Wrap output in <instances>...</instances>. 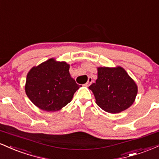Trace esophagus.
<instances>
[{"label": "esophagus", "mask_w": 159, "mask_h": 159, "mask_svg": "<svg viewBox=\"0 0 159 159\" xmlns=\"http://www.w3.org/2000/svg\"><path fill=\"white\" fill-rule=\"evenodd\" d=\"M92 82H93L92 78H88V81H87V82L84 85L86 86V87H89V86L91 84V83H92Z\"/></svg>", "instance_id": "esophagus-1"}]
</instances>
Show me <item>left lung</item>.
Returning <instances> with one entry per match:
<instances>
[{
  "mask_svg": "<svg viewBox=\"0 0 159 159\" xmlns=\"http://www.w3.org/2000/svg\"><path fill=\"white\" fill-rule=\"evenodd\" d=\"M97 79L89 87L96 103L111 114L126 110L135 101L138 86L121 66L98 67Z\"/></svg>",
  "mask_w": 159,
  "mask_h": 159,
  "instance_id": "1",
  "label": "left lung"
}]
</instances>
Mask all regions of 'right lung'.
I'll return each mask as SVG.
<instances>
[{
    "label": "right lung",
    "instance_id": "add662e5",
    "mask_svg": "<svg viewBox=\"0 0 159 159\" xmlns=\"http://www.w3.org/2000/svg\"><path fill=\"white\" fill-rule=\"evenodd\" d=\"M70 65L54 58L30 69L25 93L36 107L46 111H59L72 101L80 86L69 73Z\"/></svg>",
    "mask_w": 159,
    "mask_h": 159
}]
</instances>
